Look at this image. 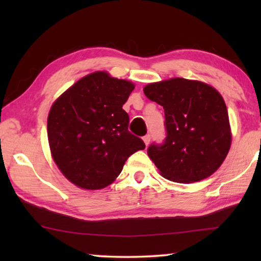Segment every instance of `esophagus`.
Listing matches in <instances>:
<instances>
[{"label": "esophagus", "mask_w": 261, "mask_h": 261, "mask_svg": "<svg viewBox=\"0 0 261 261\" xmlns=\"http://www.w3.org/2000/svg\"><path fill=\"white\" fill-rule=\"evenodd\" d=\"M143 140H144V143H145V145H147L149 144V141H151V135H146L145 137H143Z\"/></svg>", "instance_id": "1"}]
</instances>
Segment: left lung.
I'll use <instances>...</instances> for the list:
<instances>
[{"instance_id":"1","label":"left lung","mask_w":261,"mask_h":261,"mask_svg":"<svg viewBox=\"0 0 261 261\" xmlns=\"http://www.w3.org/2000/svg\"><path fill=\"white\" fill-rule=\"evenodd\" d=\"M144 93L165 109L166 139L147 149L163 177L193 183L218 170L231 145L228 110L219 92L205 83L171 78L148 84Z\"/></svg>"}]
</instances>
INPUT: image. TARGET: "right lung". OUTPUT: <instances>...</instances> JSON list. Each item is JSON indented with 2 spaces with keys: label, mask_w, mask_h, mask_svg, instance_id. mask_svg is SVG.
<instances>
[{
  "label": "right lung",
  "mask_w": 261,
  "mask_h": 261,
  "mask_svg": "<svg viewBox=\"0 0 261 261\" xmlns=\"http://www.w3.org/2000/svg\"><path fill=\"white\" fill-rule=\"evenodd\" d=\"M135 85L96 71L79 79L53 103L47 120L51 156L77 187L99 190L121 174L144 141L127 130L123 105Z\"/></svg>",
  "instance_id": "add662e5"
}]
</instances>
